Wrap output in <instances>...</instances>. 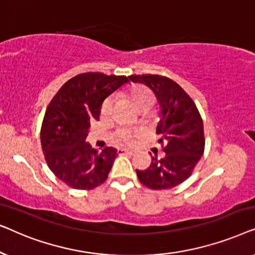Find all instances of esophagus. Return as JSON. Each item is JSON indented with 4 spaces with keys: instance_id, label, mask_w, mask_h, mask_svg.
<instances>
[{
    "instance_id": "obj_1",
    "label": "esophagus",
    "mask_w": 255,
    "mask_h": 255,
    "mask_svg": "<svg viewBox=\"0 0 255 255\" xmlns=\"http://www.w3.org/2000/svg\"><path fill=\"white\" fill-rule=\"evenodd\" d=\"M117 153H118V154H120V155H123V154H132V152L128 151V149H127V148H118Z\"/></svg>"
}]
</instances>
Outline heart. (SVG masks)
I'll use <instances>...</instances> for the list:
<instances>
[{
    "label": "heart",
    "instance_id": "obj_1",
    "mask_svg": "<svg viewBox=\"0 0 255 255\" xmlns=\"http://www.w3.org/2000/svg\"><path fill=\"white\" fill-rule=\"evenodd\" d=\"M130 97L135 108L139 110L144 109V108H151L154 103V96L149 92L147 88L140 86H134L130 89ZM114 99L113 97H108L102 104V114L108 115L110 113L111 108H113ZM121 137L123 139H130L131 133L128 131H121Z\"/></svg>",
    "mask_w": 255,
    "mask_h": 255
}]
</instances>
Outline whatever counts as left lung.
<instances>
[{
    "label": "left lung",
    "instance_id": "8db88e82",
    "mask_svg": "<svg viewBox=\"0 0 255 255\" xmlns=\"http://www.w3.org/2000/svg\"><path fill=\"white\" fill-rule=\"evenodd\" d=\"M133 83H141L154 93L158 101L160 121L156 133L159 142H165L162 159L152 156L147 169H137V176L151 189H169L190 176L204 152L203 122L193 100L166 76L131 75Z\"/></svg>",
    "mask_w": 255,
    "mask_h": 255
}]
</instances>
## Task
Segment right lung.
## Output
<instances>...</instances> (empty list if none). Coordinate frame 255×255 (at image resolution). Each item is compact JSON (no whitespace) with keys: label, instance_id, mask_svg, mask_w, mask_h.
Here are the masks:
<instances>
[{"label":"right lung","instance_id":"1","mask_svg":"<svg viewBox=\"0 0 255 255\" xmlns=\"http://www.w3.org/2000/svg\"><path fill=\"white\" fill-rule=\"evenodd\" d=\"M128 82L127 76L85 73L68 80L48 104L40 141L50 169L74 189L96 188L107 180L117 149L92 148L90 122L99 121L104 100Z\"/></svg>","mask_w":255,"mask_h":255}]
</instances>
